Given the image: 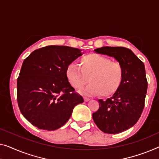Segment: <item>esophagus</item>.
<instances>
[{"label":"esophagus","instance_id":"obj_1","mask_svg":"<svg viewBox=\"0 0 159 159\" xmlns=\"http://www.w3.org/2000/svg\"><path fill=\"white\" fill-rule=\"evenodd\" d=\"M84 101H86V102H87V101H89V100H90V98H87V97H84Z\"/></svg>","mask_w":159,"mask_h":159}]
</instances>
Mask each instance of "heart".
I'll return each mask as SVG.
<instances>
[{"label":"heart","mask_w":159,"mask_h":159,"mask_svg":"<svg viewBox=\"0 0 159 159\" xmlns=\"http://www.w3.org/2000/svg\"><path fill=\"white\" fill-rule=\"evenodd\" d=\"M80 67L75 64L68 66L66 70L67 80L75 89H80L85 95H99L108 97L116 93L121 86L124 76L123 66L117 61H111L107 57L91 53L83 56L79 60Z\"/></svg>","instance_id":"b5f03b06"}]
</instances>
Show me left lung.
Listing matches in <instances>:
<instances>
[{"instance_id": "left-lung-1", "label": "left lung", "mask_w": 159, "mask_h": 159, "mask_svg": "<svg viewBox=\"0 0 159 159\" xmlns=\"http://www.w3.org/2000/svg\"><path fill=\"white\" fill-rule=\"evenodd\" d=\"M94 51L113 57L124 67L120 89L110 98L98 100V110L92 116L101 131L119 134L134 126L143 110L148 88L145 66L131 50L124 47L103 46Z\"/></svg>"}]
</instances>
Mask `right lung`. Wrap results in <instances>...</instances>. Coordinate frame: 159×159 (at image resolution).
<instances>
[{"label":"right lung","instance_id":"right-lung-1","mask_svg":"<svg viewBox=\"0 0 159 159\" xmlns=\"http://www.w3.org/2000/svg\"><path fill=\"white\" fill-rule=\"evenodd\" d=\"M81 50L48 46L32 52L23 61L17 80V99L23 116L38 129L54 131L69 119L84 102L66 75L68 66Z\"/></svg>","mask_w":159,"mask_h":159}]
</instances>
